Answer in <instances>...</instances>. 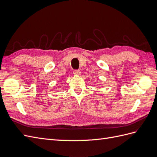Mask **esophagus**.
I'll return each instance as SVG.
<instances>
[{
	"label": "esophagus",
	"mask_w": 157,
	"mask_h": 157,
	"mask_svg": "<svg viewBox=\"0 0 157 157\" xmlns=\"http://www.w3.org/2000/svg\"><path fill=\"white\" fill-rule=\"evenodd\" d=\"M80 70H75L73 71V74L76 75H80Z\"/></svg>",
	"instance_id": "esophagus-1"
}]
</instances>
